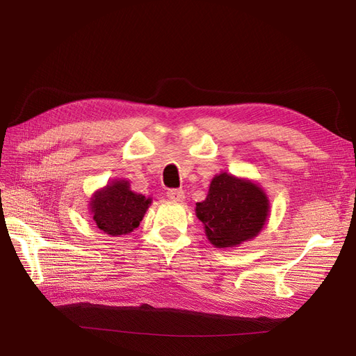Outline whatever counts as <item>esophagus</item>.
Instances as JSON below:
<instances>
[{"label":"esophagus","mask_w":356,"mask_h":356,"mask_svg":"<svg viewBox=\"0 0 356 356\" xmlns=\"http://www.w3.org/2000/svg\"><path fill=\"white\" fill-rule=\"evenodd\" d=\"M168 197L174 202H182L186 196H184V191H182L181 188H174V190L168 191Z\"/></svg>","instance_id":"esophagus-1"}]
</instances>
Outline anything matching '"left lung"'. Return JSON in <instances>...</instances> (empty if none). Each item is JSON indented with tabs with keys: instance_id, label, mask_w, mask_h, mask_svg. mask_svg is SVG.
Wrapping results in <instances>:
<instances>
[{
	"instance_id": "1",
	"label": "left lung",
	"mask_w": 356,
	"mask_h": 356,
	"mask_svg": "<svg viewBox=\"0 0 356 356\" xmlns=\"http://www.w3.org/2000/svg\"><path fill=\"white\" fill-rule=\"evenodd\" d=\"M268 212L270 202L257 182L227 172L215 175L207 199L196 203V217L215 248L252 241L264 229Z\"/></svg>"
}]
</instances>
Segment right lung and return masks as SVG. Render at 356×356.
Masks as SVG:
<instances>
[{"mask_svg":"<svg viewBox=\"0 0 356 356\" xmlns=\"http://www.w3.org/2000/svg\"><path fill=\"white\" fill-rule=\"evenodd\" d=\"M152 197L131 190L127 179H114L96 190L89 202V211L96 227L110 236L134 232L143 221Z\"/></svg>","mask_w":356,"mask_h":356,"instance_id":"1","label":"right lung"}]
</instances>
